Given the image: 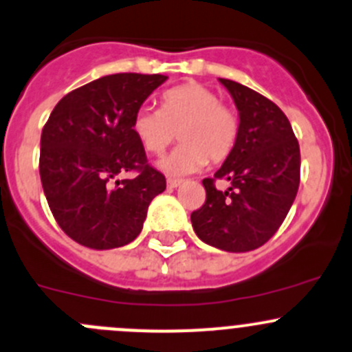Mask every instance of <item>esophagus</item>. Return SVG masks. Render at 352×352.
<instances>
[{"mask_svg":"<svg viewBox=\"0 0 352 352\" xmlns=\"http://www.w3.org/2000/svg\"><path fill=\"white\" fill-rule=\"evenodd\" d=\"M166 186H168L170 189H177V187H179V186H182V180L168 179V180H166Z\"/></svg>","mask_w":352,"mask_h":352,"instance_id":"esophagus-1","label":"esophagus"}]
</instances>
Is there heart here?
Masks as SVG:
<instances>
[{"instance_id":"heart-1","label":"heart","mask_w":352,"mask_h":352,"mask_svg":"<svg viewBox=\"0 0 352 352\" xmlns=\"http://www.w3.org/2000/svg\"><path fill=\"white\" fill-rule=\"evenodd\" d=\"M132 131L151 155L165 151L175 138L179 148L160 162L170 175H186L211 163H220L235 148L239 118L204 85L190 82L165 91L162 108L142 107L132 118Z\"/></svg>"}]
</instances>
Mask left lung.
I'll return each instance as SVG.
<instances>
[{"mask_svg": "<svg viewBox=\"0 0 352 352\" xmlns=\"http://www.w3.org/2000/svg\"><path fill=\"white\" fill-rule=\"evenodd\" d=\"M239 110L235 148L213 179H204L206 201L192 211L197 237L228 252L263 245L287 217L301 179V153L284 111L239 82L220 78ZM214 179L231 187L218 191Z\"/></svg>", "mask_w": 352, "mask_h": 352, "instance_id": "obj_1", "label": "left lung"}]
</instances>
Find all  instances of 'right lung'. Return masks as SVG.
I'll return each mask as SVG.
<instances>
[{
  "mask_svg": "<svg viewBox=\"0 0 352 352\" xmlns=\"http://www.w3.org/2000/svg\"><path fill=\"white\" fill-rule=\"evenodd\" d=\"M166 75L113 74L61 98L41 134L39 173L61 230L91 249L122 248L142 230L166 187L148 165L132 118ZM134 169V179L118 175Z\"/></svg>",
  "mask_w": 352,
  "mask_h": 352,
  "instance_id": "1",
  "label": "right lung"
}]
</instances>
